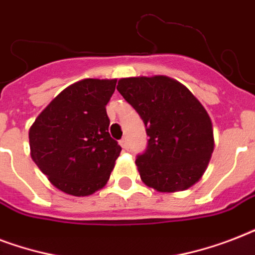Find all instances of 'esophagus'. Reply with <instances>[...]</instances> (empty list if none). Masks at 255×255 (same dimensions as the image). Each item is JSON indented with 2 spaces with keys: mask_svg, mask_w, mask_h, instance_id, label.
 Segmentation results:
<instances>
[{
  "mask_svg": "<svg viewBox=\"0 0 255 255\" xmlns=\"http://www.w3.org/2000/svg\"><path fill=\"white\" fill-rule=\"evenodd\" d=\"M120 145H122L123 149H128V148H129V143H128L127 137H123V139L120 140Z\"/></svg>",
  "mask_w": 255,
  "mask_h": 255,
  "instance_id": "obj_1",
  "label": "esophagus"
}]
</instances>
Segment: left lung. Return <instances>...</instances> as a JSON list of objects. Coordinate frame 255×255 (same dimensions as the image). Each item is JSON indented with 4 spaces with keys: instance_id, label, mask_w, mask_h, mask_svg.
I'll list each match as a JSON object with an SVG mask.
<instances>
[{
    "instance_id": "8db88e82",
    "label": "left lung",
    "mask_w": 255,
    "mask_h": 255,
    "mask_svg": "<svg viewBox=\"0 0 255 255\" xmlns=\"http://www.w3.org/2000/svg\"><path fill=\"white\" fill-rule=\"evenodd\" d=\"M116 88L149 136L147 149L136 157L144 184L168 193L194 185L214 149L212 120L202 104L185 86L164 75L123 78Z\"/></svg>"
}]
</instances>
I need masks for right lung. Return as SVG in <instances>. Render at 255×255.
Returning <instances> with one entry per match:
<instances>
[{
  "label": "right lung",
  "mask_w": 255,
  "mask_h": 255,
  "mask_svg": "<svg viewBox=\"0 0 255 255\" xmlns=\"http://www.w3.org/2000/svg\"><path fill=\"white\" fill-rule=\"evenodd\" d=\"M116 79H83L69 86L29 129L30 155L55 188L90 196L107 184L122 147L110 136L106 106Z\"/></svg>",
  "instance_id": "right-lung-1"
}]
</instances>
